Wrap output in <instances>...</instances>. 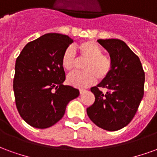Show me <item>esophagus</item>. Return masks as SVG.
<instances>
[{"label":"esophagus","mask_w":157,"mask_h":157,"mask_svg":"<svg viewBox=\"0 0 157 157\" xmlns=\"http://www.w3.org/2000/svg\"><path fill=\"white\" fill-rule=\"evenodd\" d=\"M84 92H86L85 89H80V93H81V94H83Z\"/></svg>","instance_id":"esophagus-1"}]
</instances>
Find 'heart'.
I'll use <instances>...</instances> for the list:
<instances>
[{
  "mask_svg": "<svg viewBox=\"0 0 157 157\" xmlns=\"http://www.w3.org/2000/svg\"><path fill=\"white\" fill-rule=\"evenodd\" d=\"M81 58L87 59L83 69L85 71L74 72L68 75L67 82L73 86L85 88L97 81L104 80L111 73L113 63L108 55H102V49L96 42L84 41L78 46ZM78 59L75 56L74 48H65L61 57V65L67 71H73L77 66Z\"/></svg>",
  "mask_w": 157,
  "mask_h": 157,
  "instance_id": "obj_1",
  "label": "heart"
}]
</instances>
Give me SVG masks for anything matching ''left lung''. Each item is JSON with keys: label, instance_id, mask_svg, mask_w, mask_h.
I'll return each mask as SVG.
<instances>
[{"label": "left lung", "instance_id": "8db88e82", "mask_svg": "<svg viewBox=\"0 0 157 157\" xmlns=\"http://www.w3.org/2000/svg\"><path fill=\"white\" fill-rule=\"evenodd\" d=\"M109 52L113 63L109 75L91 88L95 102L86 109L87 115L97 126L116 131L129 124L144 96L145 72L141 62L120 39L98 40ZM105 88L103 94L99 90Z\"/></svg>", "mask_w": 157, "mask_h": 157}]
</instances>
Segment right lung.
Instances as JSON below:
<instances>
[{
  "label": "right lung",
  "instance_id": "obj_1",
  "mask_svg": "<svg viewBox=\"0 0 157 157\" xmlns=\"http://www.w3.org/2000/svg\"><path fill=\"white\" fill-rule=\"evenodd\" d=\"M73 42L67 35L46 33L27 44L16 60V106L22 119L34 128H48L59 121L67 104L80 94L78 89L63 85L61 57Z\"/></svg>",
  "mask_w": 157,
  "mask_h": 157
}]
</instances>
